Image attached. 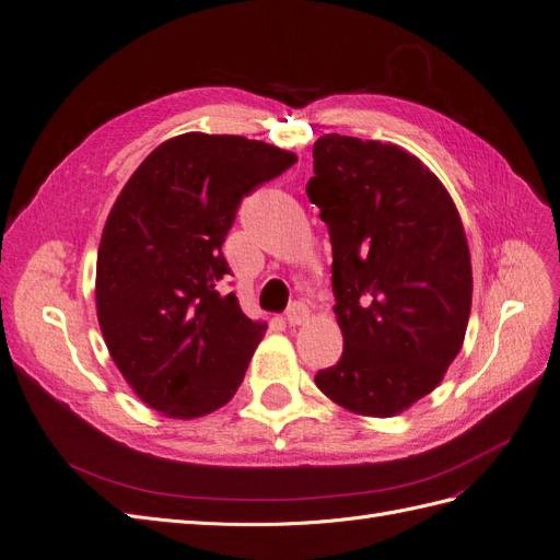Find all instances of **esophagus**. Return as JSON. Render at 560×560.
<instances>
[{
	"label": "esophagus",
	"mask_w": 560,
	"mask_h": 560,
	"mask_svg": "<svg viewBox=\"0 0 560 560\" xmlns=\"http://www.w3.org/2000/svg\"><path fill=\"white\" fill-rule=\"evenodd\" d=\"M308 317H311V311H308V306L303 301H294L292 306L287 308V313H284L287 325H292V327L303 325V322H308Z\"/></svg>",
	"instance_id": "esophagus-1"
}]
</instances>
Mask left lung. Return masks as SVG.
Instances as JSON below:
<instances>
[{
    "label": "left lung",
    "instance_id": "obj_1",
    "mask_svg": "<svg viewBox=\"0 0 560 560\" xmlns=\"http://www.w3.org/2000/svg\"><path fill=\"white\" fill-rule=\"evenodd\" d=\"M306 194L331 241L343 354L315 374L343 409L389 418L430 395L460 352L471 261L448 191L397 144L325 135Z\"/></svg>",
    "mask_w": 560,
    "mask_h": 560
}]
</instances>
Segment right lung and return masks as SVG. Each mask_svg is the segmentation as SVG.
I'll return each mask as SVG.
<instances>
[{
	"mask_svg": "<svg viewBox=\"0 0 560 560\" xmlns=\"http://www.w3.org/2000/svg\"><path fill=\"white\" fill-rule=\"evenodd\" d=\"M296 163L241 135L186 132L132 173L97 249V322L114 364L147 406L198 418L245 378L266 325L235 294L222 254L241 200Z\"/></svg>",
	"mask_w": 560,
	"mask_h": 560,
	"instance_id": "obj_1",
	"label": "right lung"
}]
</instances>
